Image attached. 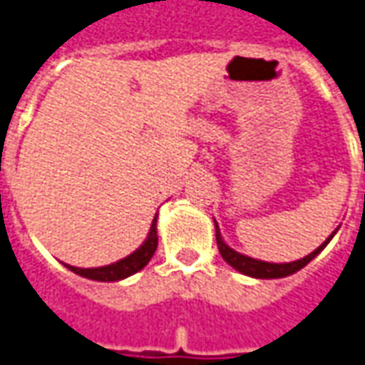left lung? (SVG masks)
<instances>
[{"label": "left lung", "mask_w": 365, "mask_h": 365, "mask_svg": "<svg viewBox=\"0 0 365 365\" xmlns=\"http://www.w3.org/2000/svg\"><path fill=\"white\" fill-rule=\"evenodd\" d=\"M336 234V232H334ZM334 234L329 235L328 240L324 244L319 245L318 250H314L312 254L297 259V262H292V264H267V262H259V259H254V257H247V255H242L234 252L232 247L227 244H224L222 235H220V230H217V224H215V242H217V250L220 254L224 257L225 262L230 264L232 267H235L237 272H242L245 276L252 277H262V279H274V277H286L296 274L297 269H302L304 266H307L316 255L329 244V240L334 237Z\"/></svg>", "instance_id": "obj_1"}]
</instances>
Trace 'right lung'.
<instances>
[{
    "label": "right lung",
    "mask_w": 365,
    "mask_h": 365,
    "mask_svg": "<svg viewBox=\"0 0 365 365\" xmlns=\"http://www.w3.org/2000/svg\"><path fill=\"white\" fill-rule=\"evenodd\" d=\"M155 247H158V230H155V220L151 222L150 234H148V240L143 242L138 252H133L128 257H123L120 262L111 264V266L103 267H91V269H83V267H73L68 266L71 272H76L78 276L89 277V279H98V282H118V279H123V277L131 276L135 272H140L141 267L148 266L153 254H155Z\"/></svg>",
    "instance_id": "right-lung-1"
}]
</instances>
